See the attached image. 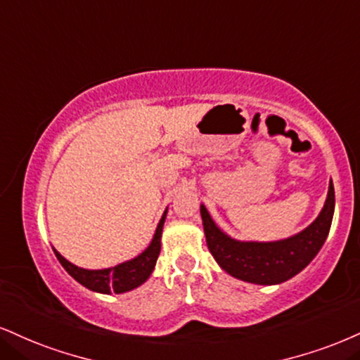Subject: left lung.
<instances>
[{
    "label": "left lung",
    "mask_w": 360,
    "mask_h": 360,
    "mask_svg": "<svg viewBox=\"0 0 360 360\" xmlns=\"http://www.w3.org/2000/svg\"><path fill=\"white\" fill-rule=\"evenodd\" d=\"M335 210L332 179L322 211L309 226L276 241H241L224 233L201 205L207 248L228 275L255 285H278L300 274L326 243Z\"/></svg>",
    "instance_id": "obj_1"
}]
</instances>
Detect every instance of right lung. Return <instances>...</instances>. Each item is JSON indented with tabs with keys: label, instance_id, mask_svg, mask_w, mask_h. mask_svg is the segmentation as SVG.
I'll list each match as a JSON object with an SVG mask.
<instances>
[{
	"label": "right lung",
	"instance_id": "right-lung-1",
	"mask_svg": "<svg viewBox=\"0 0 360 360\" xmlns=\"http://www.w3.org/2000/svg\"><path fill=\"white\" fill-rule=\"evenodd\" d=\"M167 216V207L162 213L161 221H159L155 233L150 240V243L147 248L142 251L141 255H137L136 258L127 259V262L119 263V265L102 268V270H86V268H80L73 263L68 262L67 258H63L58 251H55V257L58 258V262L62 263V266L67 270V274L79 281L80 285H84L85 288L92 290L97 293H125L131 292V290L141 287L142 283H146L149 280V276L153 275L155 262H158L159 253H161V236H162V228L164 221H166Z\"/></svg>",
	"mask_w": 360,
	"mask_h": 360
}]
</instances>
